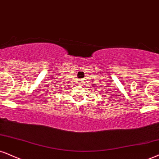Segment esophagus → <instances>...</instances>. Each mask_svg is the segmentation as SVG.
Returning a JSON list of instances; mask_svg holds the SVG:
<instances>
[{
    "instance_id": "34e87169",
    "label": "esophagus",
    "mask_w": 159,
    "mask_h": 159,
    "mask_svg": "<svg viewBox=\"0 0 159 159\" xmlns=\"http://www.w3.org/2000/svg\"><path fill=\"white\" fill-rule=\"evenodd\" d=\"M79 84H81V81H79Z\"/></svg>"
}]
</instances>
